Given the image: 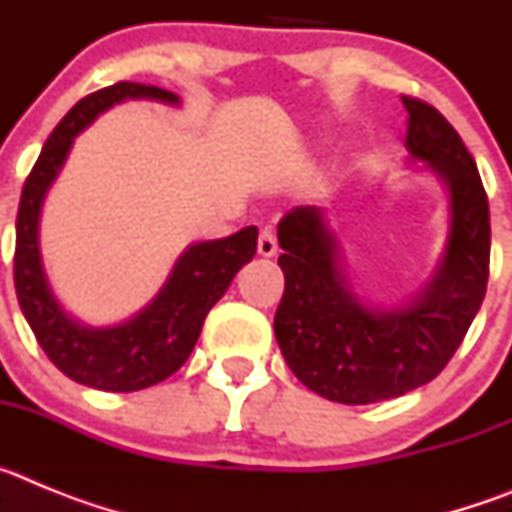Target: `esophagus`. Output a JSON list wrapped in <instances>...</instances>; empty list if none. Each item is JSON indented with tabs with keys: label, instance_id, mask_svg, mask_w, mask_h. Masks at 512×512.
I'll return each mask as SVG.
<instances>
[{
	"label": "esophagus",
	"instance_id": "34e87169",
	"mask_svg": "<svg viewBox=\"0 0 512 512\" xmlns=\"http://www.w3.org/2000/svg\"><path fill=\"white\" fill-rule=\"evenodd\" d=\"M259 256H264V259H271V256H277L279 246H277V235H274V230L271 228H264L259 233Z\"/></svg>",
	"mask_w": 512,
	"mask_h": 512
}]
</instances>
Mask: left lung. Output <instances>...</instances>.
<instances>
[{
	"label": "left lung",
	"mask_w": 512,
	"mask_h": 512,
	"mask_svg": "<svg viewBox=\"0 0 512 512\" xmlns=\"http://www.w3.org/2000/svg\"><path fill=\"white\" fill-rule=\"evenodd\" d=\"M402 104L410 156L449 189L446 251L413 302L374 310L348 289L320 207H295L277 228L284 251L277 343L305 387L343 405L392 400L436 379L467 336L490 277V205L472 153L436 107L415 97Z\"/></svg>",
	"instance_id": "1"
}]
</instances>
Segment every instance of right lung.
Listing matches in <instances>:
<instances>
[{
    "instance_id": "right-lung-1",
    "label": "right lung",
    "mask_w": 512,
    "mask_h": 512,
    "mask_svg": "<svg viewBox=\"0 0 512 512\" xmlns=\"http://www.w3.org/2000/svg\"><path fill=\"white\" fill-rule=\"evenodd\" d=\"M122 99L179 104L174 92L138 81H117L76 102L58 122L51 138L45 140L33 171L25 179L15 238L17 300L40 348L66 377L102 392L146 390L182 369L200 338L207 312L225 295L238 269L253 259L259 241L256 225H248L220 241L189 246L174 264L156 300L115 328H87L66 315L53 297L40 261V207L76 135L99 112L110 110Z\"/></svg>"
}]
</instances>
